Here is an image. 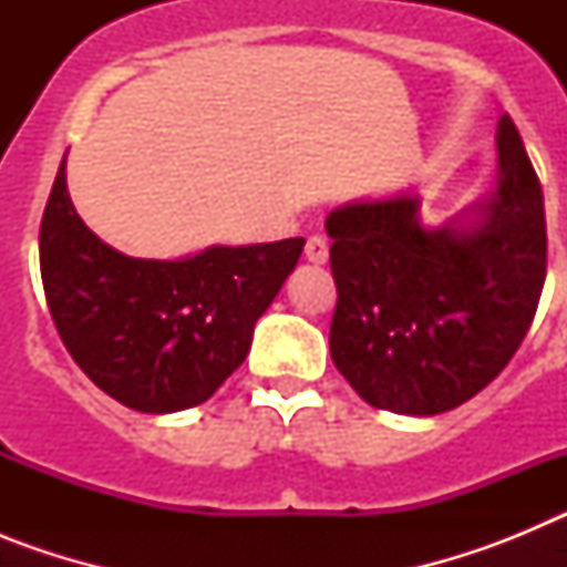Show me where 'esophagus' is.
<instances>
[{
  "label": "esophagus",
  "instance_id": "1",
  "mask_svg": "<svg viewBox=\"0 0 567 567\" xmlns=\"http://www.w3.org/2000/svg\"><path fill=\"white\" fill-rule=\"evenodd\" d=\"M307 260L315 264V267H320V264H327L329 260V244L320 238V235H312V238L307 240Z\"/></svg>",
  "mask_w": 567,
  "mask_h": 567
}]
</instances>
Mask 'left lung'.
<instances>
[{
    "instance_id": "left-lung-1",
    "label": "left lung",
    "mask_w": 567,
    "mask_h": 567,
    "mask_svg": "<svg viewBox=\"0 0 567 567\" xmlns=\"http://www.w3.org/2000/svg\"><path fill=\"white\" fill-rule=\"evenodd\" d=\"M327 233L338 284L329 352L374 409H457L503 372L537 315L543 187L508 115L497 127V182L449 221L423 224L420 195L405 189L332 209Z\"/></svg>"
}]
</instances>
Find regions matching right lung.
<instances>
[{
    "instance_id": "right-lung-1",
    "label": "right lung",
    "mask_w": 567,
    "mask_h": 567,
    "mask_svg": "<svg viewBox=\"0 0 567 567\" xmlns=\"http://www.w3.org/2000/svg\"><path fill=\"white\" fill-rule=\"evenodd\" d=\"M68 158V155H64ZM62 167L39 229L50 315L70 358L127 409H193L244 363L252 329L303 252V238L130 258L79 218Z\"/></svg>"
}]
</instances>
